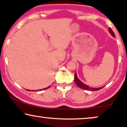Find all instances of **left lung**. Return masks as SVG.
<instances>
[{"mask_svg":"<svg viewBox=\"0 0 127 127\" xmlns=\"http://www.w3.org/2000/svg\"><path fill=\"white\" fill-rule=\"evenodd\" d=\"M109 32L110 33L111 35L112 36L115 37V34H114V32L111 30V29L110 28H109ZM74 78H75V82L76 85H77L79 88H80L82 89V90H85L87 91H98L101 90V89L102 88H104V87H99V88H92V87H89V86L87 85L86 84H84L82 82H81V81L78 79L77 75H76V73H75V74Z\"/></svg>","mask_w":127,"mask_h":127,"instance_id":"8db88e82","label":"left lung"}]
</instances>
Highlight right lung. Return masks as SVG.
Wrapping results in <instances>:
<instances>
[{"mask_svg":"<svg viewBox=\"0 0 127 127\" xmlns=\"http://www.w3.org/2000/svg\"><path fill=\"white\" fill-rule=\"evenodd\" d=\"M50 87H51V86H49V87H47V88H43V89H42V90H40L39 91H42V90H46V89H48V88H50ZM29 91H30V90H29ZM36 91H37V90Z\"/></svg>","mask_w":127,"mask_h":127,"instance_id":"1","label":"right lung"}]
</instances>
